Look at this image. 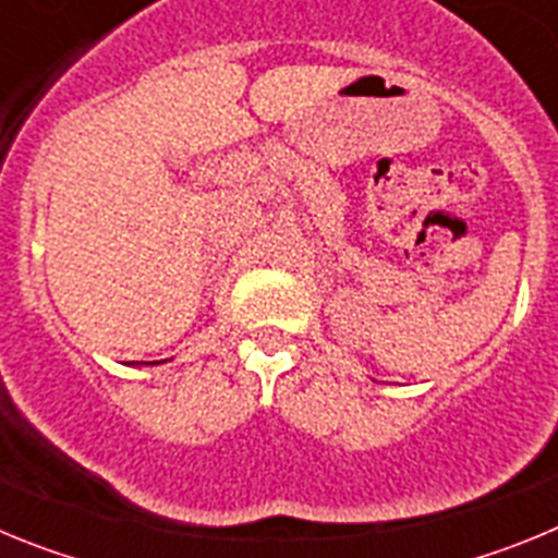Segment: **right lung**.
I'll return each instance as SVG.
<instances>
[{
	"mask_svg": "<svg viewBox=\"0 0 558 558\" xmlns=\"http://www.w3.org/2000/svg\"><path fill=\"white\" fill-rule=\"evenodd\" d=\"M150 366H153V363H150Z\"/></svg>",
	"mask_w": 558,
	"mask_h": 558,
	"instance_id": "1",
	"label": "right lung"
}]
</instances>
